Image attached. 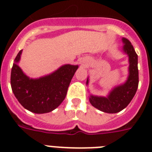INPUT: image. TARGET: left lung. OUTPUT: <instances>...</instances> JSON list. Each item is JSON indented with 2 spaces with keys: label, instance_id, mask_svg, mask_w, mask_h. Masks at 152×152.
I'll return each instance as SVG.
<instances>
[{
  "label": "left lung",
  "instance_id": "8db88e82",
  "mask_svg": "<svg viewBox=\"0 0 152 152\" xmlns=\"http://www.w3.org/2000/svg\"><path fill=\"white\" fill-rule=\"evenodd\" d=\"M123 51L129 57V75L123 84L115 86L107 96H95L91 94L90 103L93 107L102 112L116 113L126 108L131 102L136 93L139 86L138 56L133 46L127 39L123 38ZM89 77L86 84L88 85Z\"/></svg>",
  "mask_w": 152,
  "mask_h": 152
}]
</instances>
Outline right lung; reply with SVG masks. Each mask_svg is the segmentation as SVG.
Returning <instances> with one entry per match:
<instances>
[{
    "label": "right lung",
    "mask_w": 152,
    "mask_h": 152,
    "mask_svg": "<svg viewBox=\"0 0 152 152\" xmlns=\"http://www.w3.org/2000/svg\"><path fill=\"white\" fill-rule=\"evenodd\" d=\"M23 50L14 59L10 75L13 94L27 110L42 114L54 110L65 98L71 80L78 65L64 64L49 75L30 78L23 72L18 63Z\"/></svg>",
    "instance_id": "add662e5"
}]
</instances>
